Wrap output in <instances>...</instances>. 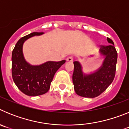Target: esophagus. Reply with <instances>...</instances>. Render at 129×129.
I'll use <instances>...</instances> for the list:
<instances>
[{"mask_svg":"<svg viewBox=\"0 0 129 129\" xmlns=\"http://www.w3.org/2000/svg\"><path fill=\"white\" fill-rule=\"evenodd\" d=\"M67 61L68 62H72L74 61V57L72 56H69L67 58Z\"/></svg>","mask_w":129,"mask_h":129,"instance_id":"esophagus-1","label":"esophagus"}]
</instances>
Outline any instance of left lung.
<instances>
[{
    "mask_svg": "<svg viewBox=\"0 0 129 129\" xmlns=\"http://www.w3.org/2000/svg\"><path fill=\"white\" fill-rule=\"evenodd\" d=\"M107 41L112 44L101 46L100 53L105 56L103 65L92 74L83 75L80 63L74 61L72 80L74 90L77 95L93 98L103 93L113 81L116 74L118 53L114 46V42L107 37Z\"/></svg>",
    "mask_w": 129,
    "mask_h": 129,
    "instance_id": "obj_1",
    "label": "left lung"
}]
</instances>
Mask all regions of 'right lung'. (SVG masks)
Instances as JSON below:
<instances>
[{
    "label": "right lung",
    "instance_id": "add662e5",
    "mask_svg": "<svg viewBox=\"0 0 129 129\" xmlns=\"http://www.w3.org/2000/svg\"><path fill=\"white\" fill-rule=\"evenodd\" d=\"M43 32H34L20 38L16 44L11 56V73L13 81L19 90L29 96L42 95L50 87L55 74L66 62L48 61L39 66L30 65L25 61L22 53V45L26 40Z\"/></svg>",
    "mask_w": 129,
    "mask_h": 129
}]
</instances>
